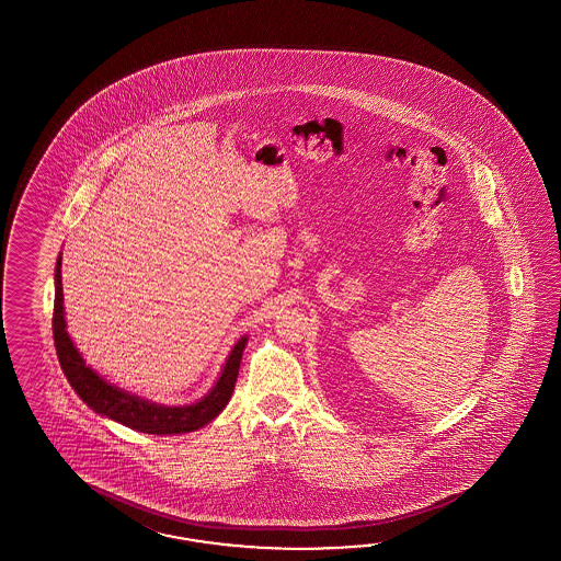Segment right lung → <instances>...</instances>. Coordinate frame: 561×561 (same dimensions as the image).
<instances>
[{
    "instance_id": "add662e5",
    "label": "right lung",
    "mask_w": 561,
    "mask_h": 561,
    "mask_svg": "<svg viewBox=\"0 0 561 561\" xmlns=\"http://www.w3.org/2000/svg\"><path fill=\"white\" fill-rule=\"evenodd\" d=\"M51 327H54V343L60 358L61 370L85 405L94 409L95 413L112 421H118L130 430L152 433V435L191 433L210 423L227 407L228 399L234 391L240 358L249 341L247 336L239 339V343L230 351L227 365L220 373L215 387L210 389V393L191 405L168 407L156 405L148 399H140L136 394L122 391L85 365L84 358L78 353L70 334L66 331L64 295H61V256H58V263H56V298H54Z\"/></svg>"
}]
</instances>
